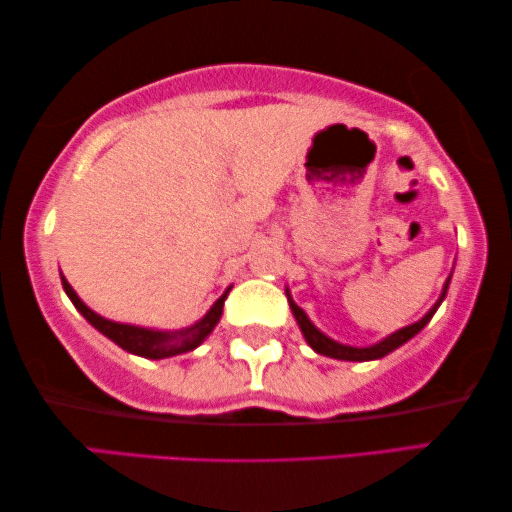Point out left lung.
Masks as SVG:
<instances>
[{"mask_svg": "<svg viewBox=\"0 0 512 512\" xmlns=\"http://www.w3.org/2000/svg\"><path fill=\"white\" fill-rule=\"evenodd\" d=\"M448 281H451V277L446 279L442 295H439V300L426 313V316H423L419 322H414V325H407L403 329H398V332H393L391 336L382 338L380 343L371 345V348H352V345H343V343H338V341H332V338L322 334L320 329L313 325V322L309 320V316H306V313L293 300H290V297H288V304H290V311H293V316L297 320V325H300V329H302L306 343H309L311 348L318 352V355H325V357H332V359H343V361H371V359H382L384 355H389V352L400 348V345L410 341L412 336L419 334L421 329L428 325L430 318L435 316V311L439 309V304L444 302L446 290H448Z\"/></svg>", "mask_w": 512, "mask_h": 512, "instance_id": "8db88e82", "label": "left lung"}]
</instances>
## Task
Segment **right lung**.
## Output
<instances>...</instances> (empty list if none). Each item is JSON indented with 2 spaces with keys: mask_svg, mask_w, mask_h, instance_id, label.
<instances>
[{
  "mask_svg": "<svg viewBox=\"0 0 512 512\" xmlns=\"http://www.w3.org/2000/svg\"><path fill=\"white\" fill-rule=\"evenodd\" d=\"M61 283H64L66 295L70 297V302L75 304V309L80 311L82 316L89 320L100 334H105L109 341H114L119 348L128 350L137 357H146V359H167V357H176V355H183V352L199 348V345L206 341V336L212 332V329H215L219 318H222L224 300L231 290V288H226V293L210 306V311L206 313V316H203L199 322H194L192 327L180 329V332H160V329L123 325V322H112V320L102 318L96 311H91L89 306L80 300V297H77V293L73 290V286L66 281L64 274H61Z\"/></svg>",
  "mask_w": 512,
  "mask_h": 512,
  "instance_id": "add662e5",
  "label": "right lung"
}]
</instances>
